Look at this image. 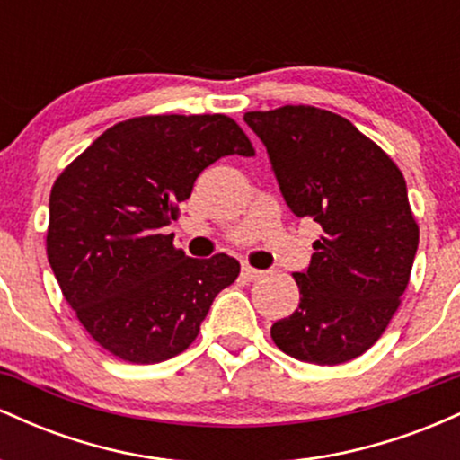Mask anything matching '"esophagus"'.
<instances>
[{
  "mask_svg": "<svg viewBox=\"0 0 460 460\" xmlns=\"http://www.w3.org/2000/svg\"><path fill=\"white\" fill-rule=\"evenodd\" d=\"M260 277H261V270H257V268L252 266H242V279L252 281V279H260Z\"/></svg>",
  "mask_w": 460,
  "mask_h": 460,
  "instance_id": "1",
  "label": "esophagus"
}]
</instances>
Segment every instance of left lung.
Returning <instances> with one entry per match:
<instances>
[{"label": "left lung", "mask_w": 460, "mask_h": 460, "mask_svg": "<svg viewBox=\"0 0 460 460\" xmlns=\"http://www.w3.org/2000/svg\"><path fill=\"white\" fill-rule=\"evenodd\" d=\"M285 203L322 226L294 272L300 303L270 335L298 361L337 366L376 344L409 285L420 242L402 172L344 116L311 105L246 112Z\"/></svg>", "instance_id": "left-lung-1"}]
</instances>
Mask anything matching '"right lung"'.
<instances>
[{
    "instance_id": "right-lung-1",
    "label": "right lung",
    "mask_w": 460,
    "mask_h": 460,
    "mask_svg": "<svg viewBox=\"0 0 460 460\" xmlns=\"http://www.w3.org/2000/svg\"><path fill=\"white\" fill-rule=\"evenodd\" d=\"M252 155L223 114L138 116L105 129L56 179L47 257L91 337L129 363H162L197 340L234 257L192 260L164 226L223 155Z\"/></svg>"
}]
</instances>
